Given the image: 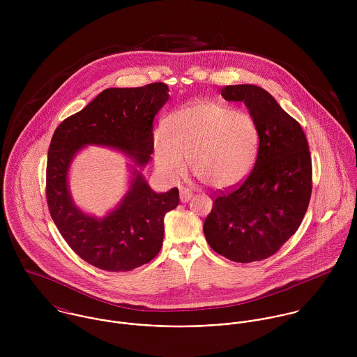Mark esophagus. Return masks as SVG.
Returning a JSON list of instances; mask_svg holds the SVG:
<instances>
[{
  "instance_id": "esophagus-1",
  "label": "esophagus",
  "mask_w": 357,
  "mask_h": 357,
  "mask_svg": "<svg viewBox=\"0 0 357 357\" xmlns=\"http://www.w3.org/2000/svg\"><path fill=\"white\" fill-rule=\"evenodd\" d=\"M192 191L191 190H188V188H184V190H181L180 191V201L183 202V204H185V202H190L191 201V198H192Z\"/></svg>"
}]
</instances>
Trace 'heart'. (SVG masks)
<instances>
[{
  "instance_id": "b5f03b06",
  "label": "heart",
  "mask_w": 357,
  "mask_h": 357,
  "mask_svg": "<svg viewBox=\"0 0 357 357\" xmlns=\"http://www.w3.org/2000/svg\"><path fill=\"white\" fill-rule=\"evenodd\" d=\"M258 128L253 116L225 102L195 100L172 112L166 130L153 132V159L170 181L188 167L214 190H229L252 172L258 153Z\"/></svg>"
}]
</instances>
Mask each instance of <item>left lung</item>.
Instances as JSON below:
<instances>
[{
    "mask_svg": "<svg viewBox=\"0 0 357 357\" xmlns=\"http://www.w3.org/2000/svg\"><path fill=\"white\" fill-rule=\"evenodd\" d=\"M222 98L243 102L258 128L255 167L235 191L218 195L204 224L208 246L236 262L275 255L298 229L312 192V162L301 125L262 88L228 85Z\"/></svg>",
    "mask_w": 357,
    "mask_h": 357,
    "instance_id": "obj_1",
    "label": "left lung"
}]
</instances>
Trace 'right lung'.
I'll list each match as a JSON object with an SVG mask.
<instances>
[{
  "label": "right lung",
  "mask_w": 357,
  "mask_h": 357,
  "mask_svg": "<svg viewBox=\"0 0 357 357\" xmlns=\"http://www.w3.org/2000/svg\"><path fill=\"white\" fill-rule=\"evenodd\" d=\"M169 100L166 84L109 88L53 133L47 165V201L52 218L68 246L91 265L126 272L150 262L162 248L163 217L178 206V190L155 192L142 173L151 160L153 121ZM88 145L125 153L128 191L102 218L73 202L68 176L73 158Z\"/></svg>",
  "instance_id": "add662e5"
}]
</instances>
